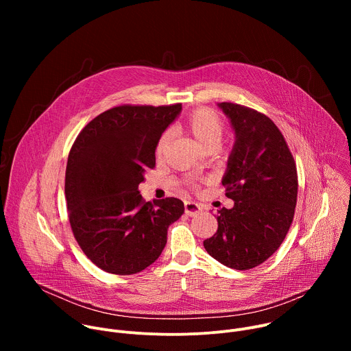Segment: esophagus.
<instances>
[{
	"label": "esophagus",
	"mask_w": 351,
	"mask_h": 351,
	"mask_svg": "<svg viewBox=\"0 0 351 351\" xmlns=\"http://www.w3.org/2000/svg\"><path fill=\"white\" fill-rule=\"evenodd\" d=\"M184 213H186V215H189V217H195V215H198L199 213H203V208L199 207L197 203L186 202V203H184Z\"/></svg>",
	"instance_id": "obj_1"
}]
</instances>
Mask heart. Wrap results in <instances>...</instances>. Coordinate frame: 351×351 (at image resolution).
<instances>
[{"mask_svg":"<svg viewBox=\"0 0 351 351\" xmlns=\"http://www.w3.org/2000/svg\"><path fill=\"white\" fill-rule=\"evenodd\" d=\"M182 129L204 149L208 147H218L223 134V123L219 115L210 108H197L193 111L183 122ZM169 140V133H164L160 137L156 148L158 156L164 153Z\"/></svg>","mask_w":351,"mask_h":351,"instance_id":"heart-1","label":"heart"}]
</instances>
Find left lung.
<instances>
[{"mask_svg":"<svg viewBox=\"0 0 351 351\" xmlns=\"http://www.w3.org/2000/svg\"><path fill=\"white\" fill-rule=\"evenodd\" d=\"M234 132L222 184L234 206L219 210L217 233L204 240L221 264L244 271L268 260L291 225L297 169L283 134L264 114L219 103Z\"/></svg>","mask_w":351,"mask_h":351,"instance_id":"8db88e82","label":"left lung"}]
</instances>
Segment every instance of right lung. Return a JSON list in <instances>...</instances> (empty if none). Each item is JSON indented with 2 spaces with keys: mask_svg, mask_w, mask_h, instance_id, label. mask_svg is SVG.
<instances>
[{
  "mask_svg": "<svg viewBox=\"0 0 351 351\" xmlns=\"http://www.w3.org/2000/svg\"><path fill=\"white\" fill-rule=\"evenodd\" d=\"M182 104L121 106L88 122L66 164L65 197L71 228L87 258L106 272L137 274L167 244L168 228L184 213L179 198L144 202L138 184L156 167L160 137Z\"/></svg>",
  "mask_w": 351,
  "mask_h": 351,
  "instance_id": "obj_1",
  "label": "right lung"
}]
</instances>
